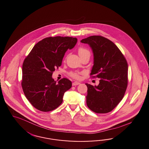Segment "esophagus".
<instances>
[{
    "mask_svg": "<svg viewBox=\"0 0 149 149\" xmlns=\"http://www.w3.org/2000/svg\"><path fill=\"white\" fill-rule=\"evenodd\" d=\"M80 84V83H79V82L75 81V82H74V83H72V86H76V85H79Z\"/></svg>",
    "mask_w": 149,
    "mask_h": 149,
    "instance_id": "34e87169",
    "label": "esophagus"
}]
</instances>
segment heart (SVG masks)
<instances>
[{
	"label": "heart",
	"instance_id": "heart-1",
	"mask_svg": "<svg viewBox=\"0 0 149 149\" xmlns=\"http://www.w3.org/2000/svg\"><path fill=\"white\" fill-rule=\"evenodd\" d=\"M78 54L80 56V57L83 56L85 55H90V52L89 50L86 48H84V47H80L78 49ZM80 73L77 72H70L69 73L70 76H71L72 77L74 78V79H79L80 77L79 75Z\"/></svg>",
	"mask_w": 149,
	"mask_h": 149
}]
</instances>
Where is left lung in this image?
<instances>
[{"label":"left lung","mask_w":149,"mask_h":149,"mask_svg":"<svg viewBox=\"0 0 149 149\" xmlns=\"http://www.w3.org/2000/svg\"><path fill=\"white\" fill-rule=\"evenodd\" d=\"M81 42L88 44L93 50L94 65L90 75L100 79L97 86L85 84L87 106L96 113H107L125 94L128 80L126 60L113 42L103 36H91Z\"/></svg>","instance_id":"1"}]
</instances>
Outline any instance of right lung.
<instances>
[{"label": "right lung", "mask_w": 149, "mask_h": 149, "mask_svg": "<svg viewBox=\"0 0 149 149\" xmlns=\"http://www.w3.org/2000/svg\"><path fill=\"white\" fill-rule=\"evenodd\" d=\"M76 38L55 36L38 42L24 60L22 66V86L24 94L36 109L48 112L58 107L72 81L63 78L57 83L52 77L68 49L77 42Z\"/></svg>", "instance_id": "right-lung-1"}]
</instances>
